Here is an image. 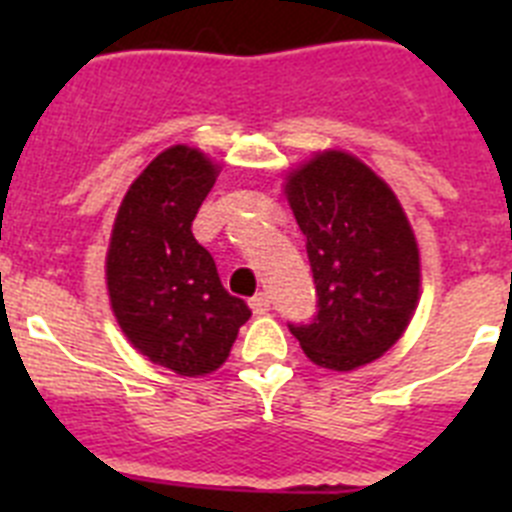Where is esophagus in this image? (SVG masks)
Returning a JSON list of instances; mask_svg holds the SVG:
<instances>
[{"label":"esophagus","instance_id":"1","mask_svg":"<svg viewBox=\"0 0 512 512\" xmlns=\"http://www.w3.org/2000/svg\"><path fill=\"white\" fill-rule=\"evenodd\" d=\"M248 305H251L253 315H264V312H269V295L266 292H259V295H253L251 300H248Z\"/></svg>","mask_w":512,"mask_h":512}]
</instances>
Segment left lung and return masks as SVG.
I'll return each instance as SVG.
<instances>
[{"instance_id":"1","label":"left lung","mask_w":512,"mask_h":512,"mask_svg":"<svg viewBox=\"0 0 512 512\" xmlns=\"http://www.w3.org/2000/svg\"><path fill=\"white\" fill-rule=\"evenodd\" d=\"M318 312L292 336L312 364L351 372L390 351L420 300V253L395 192L359 158L323 151L292 171Z\"/></svg>"}]
</instances>
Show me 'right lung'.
<instances>
[{
	"mask_svg": "<svg viewBox=\"0 0 512 512\" xmlns=\"http://www.w3.org/2000/svg\"><path fill=\"white\" fill-rule=\"evenodd\" d=\"M215 176L217 166L197 148L158 153L130 184L107 251V289L122 333L179 377L215 372L251 318L192 235Z\"/></svg>",
	"mask_w": 512,
	"mask_h": 512,
	"instance_id": "obj_1",
	"label": "right lung"
}]
</instances>
